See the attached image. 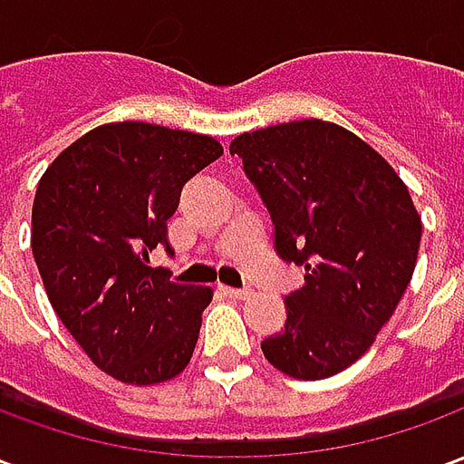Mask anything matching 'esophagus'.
I'll return each instance as SVG.
<instances>
[{"mask_svg": "<svg viewBox=\"0 0 464 464\" xmlns=\"http://www.w3.org/2000/svg\"><path fill=\"white\" fill-rule=\"evenodd\" d=\"M218 291L223 295H228V298H238V301H246V298H251V291L248 288H231V285H218Z\"/></svg>", "mask_w": 464, "mask_h": 464, "instance_id": "34e87169", "label": "esophagus"}]
</instances>
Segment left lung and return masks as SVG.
I'll use <instances>...</instances> for the list:
<instances>
[{"label": "left lung", "mask_w": 464, "mask_h": 464, "mask_svg": "<svg viewBox=\"0 0 464 464\" xmlns=\"http://www.w3.org/2000/svg\"><path fill=\"white\" fill-rule=\"evenodd\" d=\"M231 153L271 213L278 256L305 268L263 355L291 378H331L368 353L412 278L422 221L408 186L372 146L323 119L241 133Z\"/></svg>", "instance_id": "1"}]
</instances>
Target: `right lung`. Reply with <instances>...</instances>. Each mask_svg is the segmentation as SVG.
I'll return each instance as SVG.
<instances>
[{
    "label": "right lung",
    "instance_id": "add662e5",
    "mask_svg": "<svg viewBox=\"0 0 464 464\" xmlns=\"http://www.w3.org/2000/svg\"><path fill=\"white\" fill-rule=\"evenodd\" d=\"M221 153L206 133L116 121L66 146L39 179L32 253L46 295L114 380L156 385L191 360L213 291L171 283L149 253L169 251L183 183Z\"/></svg>",
    "mask_w": 464,
    "mask_h": 464
}]
</instances>
